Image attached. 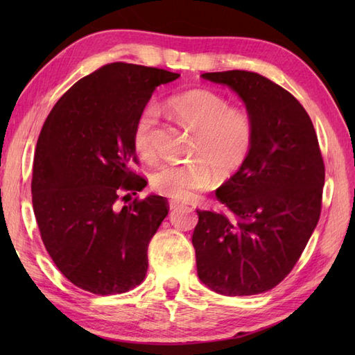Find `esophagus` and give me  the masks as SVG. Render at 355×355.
Here are the masks:
<instances>
[{"label":"esophagus","instance_id":"obj_1","mask_svg":"<svg viewBox=\"0 0 355 355\" xmlns=\"http://www.w3.org/2000/svg\"><path fill=\"white\" fill-rule=\"evenodd\" d=\"M169 207H171V210H178V209L184 207V205H182V202L172 200V201H169Z\"/></svg>","mask_w":355,"mask_h":355}]
</instances>
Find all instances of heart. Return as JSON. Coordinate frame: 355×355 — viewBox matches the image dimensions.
I'll return each instance as SVG.
<instances>
[{
  "label": "heart",
  "mask_w": 355,
  "mask_h": 355,
  "mask_svg": "<svg viewBox=\"0 0 355 355\" xmlns=\"http://www.w3.org/2000/svg\"><path fill=\"white\" fill-rule=\"evenodd\" d=\"M168 110L180 123L195 132L187 163H166L150 175V186L166 197L187 201L218 178H230L252 153L254 126L247 111L233 108L224 96L197 88L171 97ZM158 112L146 105L134 125V148L143 158L154 155L153 132Z\"/></svg>",
  "instance_id": "heart-1"
}]
</instances>
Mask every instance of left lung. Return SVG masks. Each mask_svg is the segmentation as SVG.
<instances>
[{
	"instance_id": "1",
	"label": "left lung",
	"mask_w": 355,
	"mask_h": 355,
	"mask_svg": "<svg viewBox=\"0 0 355 355\" xmlns=\"http://www.w3.org/2000/svg\"><path fill=\"white\" fill-rule=\"evenodd\" d=\"M233 89L254 126L252 153L216 189L225 214L197 210L192 244L200 281L224 296H252L284 281L318 225L325 166L310 116L258 73H205Z\"/></svg>"
}]
</instances>
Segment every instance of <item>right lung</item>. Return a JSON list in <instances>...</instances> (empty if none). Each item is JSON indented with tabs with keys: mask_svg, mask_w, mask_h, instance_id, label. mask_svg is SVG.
<instances>
[{
	"mask_svg": "<svg viewBox=\"0 0 355 355\" xmlns=\"http://www.w3.org/2000/svg\"><path fill=\"white\" fill-rule=\"evenodd\" d=\"M180 78L153 67L112 62L78 80L45 120L36 143L32 201L42 243L79 288L108 296L132 290L148 270V245L168 215L160 195H135L146 180L134 125L158 85Z\"/></svg>",
	"mask_w": 355,
	"mask_h": 355,
	"instance_id": "add662e5",
	"label": "right lung"
}]
</instances>
